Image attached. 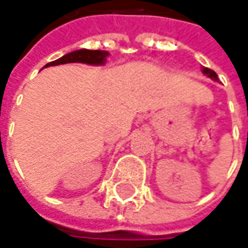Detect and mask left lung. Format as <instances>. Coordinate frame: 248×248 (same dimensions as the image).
<instances>
[{"label": "left lung", "mask_w": 248, "mask_h": 248, "mask_svg": "<svg viewBox=\"0 0 248 248\" xmlns=\"http://www.w3.org/2000/svg\"><path fill=\"white\" fill-rule=\"evenodd\" d=\"M202 72H203V74H205L208 78H211V80H214V81H217V82L219 81V80H218V76H217V73H215L214 70H211V69H207V67H203V70H202Z\"/></svg>", "instance_id": "1"}]
</instances>
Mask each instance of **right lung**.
Listing matches in <instances>:
<instances>
[{
    "label": "right lung",
    "instance_id": "obj_1",
    "mask_svg": "<svg viewBox=\"0 0 248 248\" xmlns=\"http://www.w3.org/2000/svg\"><path fill=\"white\" fill-rule=\"evenodd\" d=\"M109 56L108 51H92V49H78L73 52L63 55L62 58L56 59L51 63H46L44 67L49 66H58V64H66V63H85L92 66H102L106 63V58Z\"/></svg>",
    "mask_w": 248,
    "mask_h": 248
}]
</instances>
